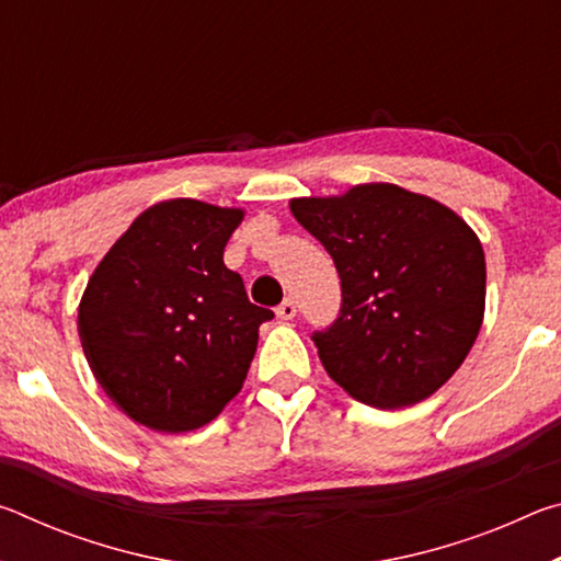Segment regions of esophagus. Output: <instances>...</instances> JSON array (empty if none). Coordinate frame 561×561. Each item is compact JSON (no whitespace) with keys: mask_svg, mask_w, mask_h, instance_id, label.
<instances>
[{"mask_svg":"<svg viewBox=\"0 0 561 561\" xmlns=\"http://www.w3.org/2000/svg\"><path fill=\"white\" fill-rule=\"evenodd\" d=\"M277 317L279 319H294V317H297V304H294L291 299H284L277 307Z\"/></svg>","mask_w":561,"mask_h":561,"instance_id":"obj_1","label":"esophagus"}]
</instances>
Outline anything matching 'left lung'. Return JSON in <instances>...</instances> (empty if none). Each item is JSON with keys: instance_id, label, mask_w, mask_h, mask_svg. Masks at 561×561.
Masks as SVG:
<instances>
[{"instance_id": "left-lung-1", "label": "left lung", "mask_w": 561, "mask_h": 561, "mask_svg": "<svg viewBox=\"0 0 561 561\" xmlns=\"http://www.w3.org/2000/svg\"><path fill=\"white\" fill-rule=\"evenodd\" d=\"M289 207L341 279L339 319L311 334L327 374L376 408L433 396L482 327L488 274L478 234L450 207L391 183Z\"/></svg>"}]
</instances>
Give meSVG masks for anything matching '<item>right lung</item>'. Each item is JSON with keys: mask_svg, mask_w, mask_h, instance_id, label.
<instances>
[{"mask_svg": "<svg viewBox=\"0 0 561 561\" xmlns=\"http://www.w3.org/2000/svg\"><path fill=\"white\" fill-rule=\"evenodd\" d=\"M244 213L190 197L140 213L91 274L79 304L83 354L133 421L187 433L240 393L274 314L247 299L222 252Z\"/></svg>", "mask_w": 561, "mask_h": 561, "instance_id": "1", "label": "right lung"}]
</instances>
